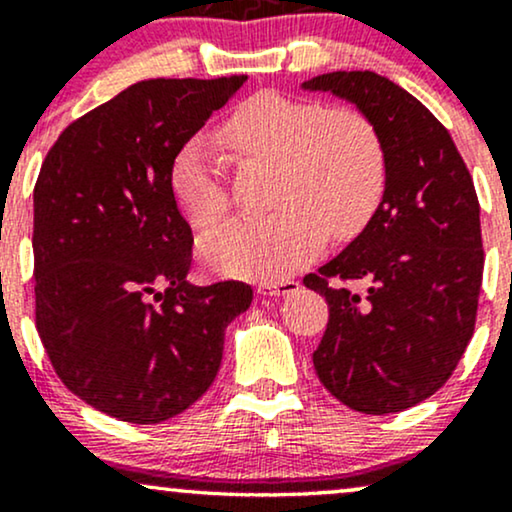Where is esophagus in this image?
Listing matches in <instances>:
<instances>
[{"instance_id":"1","label":"esophagus","mask_w":512,"mask_h":512,"mask_svg":"<svg viewBox=\"0 0 512 512\" xmlns=\"http://www.w3.org/2000/svg\"><path fill=\"white\" fill-rule=\"evenodd\" d=\"M301 289V284L293 279H281V281H272V284H260L262 296H289V293H296Z\"/></svg>"}]
</instances>
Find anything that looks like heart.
Wrapping results in <instances>:
<instances>
[{"mask_svg":"<svg viewBox=\"0 0 512 512\" xmlns=\"http://www.w3.org/2000/svg\"><path fill=\"white\" fill-rule=\"evenodd\" d=\"M236 161H274L272 207L260 221H231L199 243L211 272L279 281L315 260L332 236L366 226L385 192V149L378 129L356 108L322 105L262 91L245 98L216 129ZM170 192L199 231L228 211L219 156L209 139L185 142L170 163Z\"/></svg>","mask_w":512,"mask_h":512,"instance_id":"1","label":"heart"}]
</instances>
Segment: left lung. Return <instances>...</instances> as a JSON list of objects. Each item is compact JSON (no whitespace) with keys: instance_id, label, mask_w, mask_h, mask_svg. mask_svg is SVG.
<instances>
[{"instance_id":"left-lung-1","label":"left lung","mask_w":512,"mask_h":512,"mask_svg":"<svg viewBox=\"0 0 512 512\" xmlns=\"http://www.w3.org/2000/svg\"><path fill=\"white\" fill-rule=\"evenodd\" d=\"M303 88L354 103L378 129L387 168L366 228L303 279L330 305L315 373L349 409H409L445 385L477 322L484 248L472 175L448 129L387 76L332 72Z\"/></svg>"}]
</instances>
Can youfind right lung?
Instances as JSON below:
<instances>
[{"label":"right lung","instance_id":"right-lung-1","mask_svg":"<svg viewBox=\"0 0 512 512\" xmlns=\"http://www.w3.org/2000/svg\"><path fill=\"white\" fill-rule=\"evenodd\" d=\"M248 76L149 79L74 120L33 190L35 327L60 380L93 409L161 424L219 373L243 281L195 286L192 228L170 192L178 149Z\"/></svg>","mask_w":512,"mask_h":512}]
</instances>
